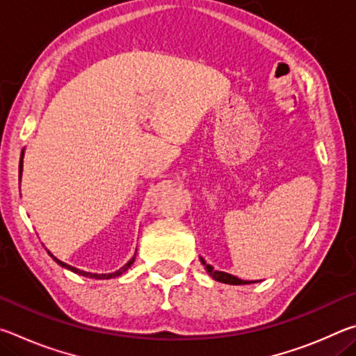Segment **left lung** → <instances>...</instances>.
I'll use <instances>...</instances> for the list:
<instances>
[{
  "mask_svg": "<svg viewBox=\"0 0 356 356\" xmlns=\"http://www.w3.org/2000/svg\"><path fill=\"white\" fill-rule=\"evenodd\" d=\"M201 259V262H202V265L204 267H206V270H207V273L212 276V278L215 280V281H220V282H225V284H232V286H242V284H252V282H257V281H246V280H240V278H237V276H234V275H231V273H226V272H218V270H215L212 265L210 264H207L206 261H204L202 257H200Z\"/></svg>",
  "mask_w": 356,
  "mask_h": 356,
  "instance_id": "8db88e82",
  "label": "left lung"
}]
</instances>
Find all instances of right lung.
<instances>
[{
    "label": "right lung",
    "instance_id": "add662e5",
    "mask_svg": "<svg viewBox=\"0 0 356 356\" xmlns=\"http://www.w3.org/2000/svg\"><path fill=\"white\" fill-rule=\"evenodd\" d=\"M23 155H25V149L22 150V156H20V165H19V179L22 180V172H23ZM47 252L48 254H50L51 257H53V261H55L58 265H61V267H64V268H67V270H70V272H74V273H78V275H81V276H86V278H95V280H110V278H116V276H120L122 273H125L127 272V270L131 267V264L135 262V257H136V252H135V256L130 259V261L124 265V267H120L119 270H116V272H113V273H91V272H84V270H80V268H76V267H72V265H69V264H65V262H63V261H59L58 257H55L51 254L50 251L47 250Z\"/></svg>",
    "mask_w": 356,
    "mask_h": 356
}]
</instances>
